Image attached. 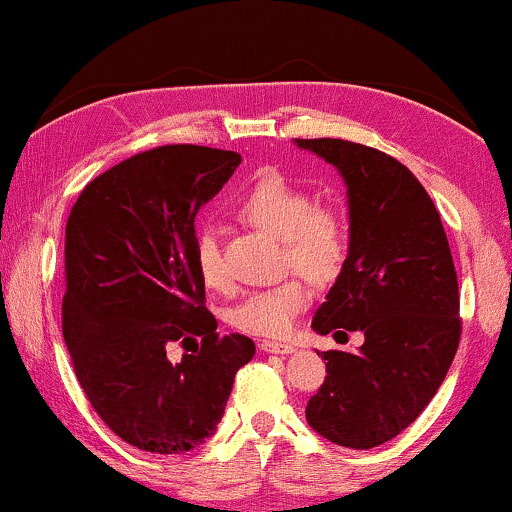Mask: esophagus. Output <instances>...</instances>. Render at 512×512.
I'll return each instance as SVG.
<instances>
[{
	"instance_id": "1",
	"label": "esophagus",
	"mask_w": 512,
	"mask_h": 512,
	"mask_svg": "<svg viewBox=\"0 0 512 512\" xmlns=\"http://www.w3.org/2000/svg\"><path fill=\"white\" fill-rule=\"evenodd\" d=\"M260 349H262V352H267V354H290V352H295L293 345H288V342H276V340H262Z\"/></svg>"
}]
</instances>
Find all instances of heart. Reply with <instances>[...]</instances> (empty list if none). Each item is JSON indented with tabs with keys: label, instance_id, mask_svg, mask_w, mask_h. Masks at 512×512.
<instances>
[{
	"label": "heart",
	"instance_id": "obj_1",
	"mask_svg": "<svg viewBox=\"0 0 512 512\" xmlns=\"http://www.w3.org/2000/svg\"><path fill=\"white\" fill-rule=\"evenodd\" d=\"M238 212L255 226L281 238L286 264H293L316 283H328L345 267L349 231L345 219L331 208L316 205V198L281 172H264L245 191ZM196 264L205 286H229V271L212 229L200 231ZM312 300V290L302 276L290 274L271 286L250 290L229 309V323L238 331L264 338L286 335L302 309Z\"/></svg>",
	"mask_w": 512,
	"mask_h": 512
}]
</instances>
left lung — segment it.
I'll use <instances>...</instances> for the list:
<instances>
[{
  "instance_id": "1",
  "label": "left lung",
  "mask_w": 512,
  "mask_h": 512,
  "mask_svg": "<svg viewBox=\"0 0 512 512\" xmlns=\"http://www.w3.org/2000/svg\"><path fill=\"white\" fill-rule=\"evenodd\" d=\"M347 184L349 252L312 328L364 333L352 352H321L326 380L307 423L328 442L373 449L423 413L461 340L458 281L439 212L413 172L378 148L295 139Z\"/></svg>"
}]
</instances>
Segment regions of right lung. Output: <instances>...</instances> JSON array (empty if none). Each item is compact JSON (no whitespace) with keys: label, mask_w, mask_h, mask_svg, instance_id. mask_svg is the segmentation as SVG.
Masks as SVG:
<instances>
[{"label":"right lung","mask_w":512,"mask_h":512,"mask_svg":"<svg viewBox=\"0 0 512 512\" xmlns=\"http://www.w3.org/2000/svg\"><path fill=\"white\" fill-rule=\"evenodd\" d=\"M241 155L158 146L89 181L66 224L63 340L89 404L120 439L151 454H184L215 435L245 335L217 333L196 264V215ZM198 334L179 365L172 341Z\"/></svg>","instance_id":"1"}]
</instances>
